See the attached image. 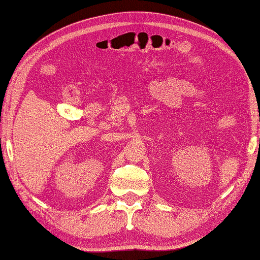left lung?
<instances>
[{
	"mask_svg": "<svg viewBox=\"0 0 260 260\" xmlns=\"http://www.w3.org/2000/svg\"><path fill=\"white\" fill-rule=\"evenodd\" d=\"M259 144H260V142H259Z\"/></svg>",
	"mask_w": 260,
	"mask_h": 260,
	"instance_id": "1",
	"label": "left lung"
}]
</instances>
